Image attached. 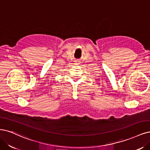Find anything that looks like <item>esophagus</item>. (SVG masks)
Masks as SVG:
<instances>
[{"label":"esophagus","mask_w":150,"mask_h":150,"mask_svg":"<svg viewBox=\"0 0 150 150\" xmlns=\"http://www.w3.org/2000/svg\"><path fill=\"white\" fill-rule=\"evenodd\" d=\"M76 62V64H79V62L80 61H75Z\"/></svg>","instance_id":"34e87169"}]
</instances>
